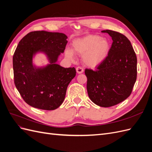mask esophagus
<instances>
[{
	"label": "esophagus",
	"instance_id": "esophagus-1",
	"mask_svg": "<svg viewBox=\"0 0 152 152\" xmlns=\"http://www.w3.org/2000/svg\"><path fill=\"white\" fill-rule=\"evenodd\" d=\"M76 70H77V72L78 73H83V72H84V69L82 67L78 66V67L76 68Z\"/></svg>",
	"mask_w": 152,
	"mask_h": 152
}]
</instances>
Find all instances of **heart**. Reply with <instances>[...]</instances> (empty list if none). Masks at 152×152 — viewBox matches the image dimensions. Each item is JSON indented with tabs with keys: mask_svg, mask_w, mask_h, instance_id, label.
<instances>
[{
	"mask_svg": "<svg viewBox=\"0 0 152 152\" xmlns=\"http://www.w3.org/2000/svg\"><path fill=\"white\" fill-rule=\"evenodd\" d=\"M72 50L77 54H84L83 60L87 65L95 66L108 56L110 44L107 39L98 35H88L73 41ZM65 56L70 60L75 59L73 53L69 49L65 50Z\"/></svg>",
	"mask_w": 152,
	"mask_h": 152,
	"instance_id": "b5f03b06",
	"label": "heart"
}]
</instances>
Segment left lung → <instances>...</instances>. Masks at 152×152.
I'll return each mask as SVG.
<instances>
[{
	"label": "left lung",
	"instance_id": "left-lung-1",
	"mask_svg": "<svg viewBox=\"0 0 152 152\" xmlns=\"http://www.w3.org/2000/svg\"><path fill=\"white\" fill-rule=\"evenodd\" d=\"M112 37L108 56L96 66L85 70L87 90L91 100L102 107L121 103L132 93L137 78V58L126 37L118 31H102Z\"/></svg>",
	"mask_w": 152,
	"mask_h": 152
}]
</instances>
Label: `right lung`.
I'll return each instance as SVG.
<instances>
[{"instance_id":"obj_1","label":"right lung","mask_w":152,"mask_h":152,"mask_svg":"<svg viewBox=\"0 0 152 152\" xmlns=\"http://www.w3.org/2000/svg\"><path fill=\"white\" fill-rule=\"evenodd\" d=\"M67 36L58 32L31 31L18 44L13 55L14 81L22 98L31 107L45 110L58 108L65 98L67 87L76 75L74 67L56 64L68 42ZM42 51L51 64L43 69L32 65L33 55Z\"/></svg>"}]
</instances>
